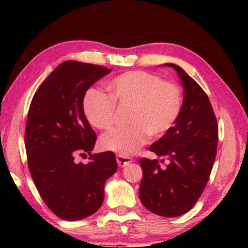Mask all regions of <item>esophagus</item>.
<instances>
[{
	"label": "esophagus",
	"instance_id": "1",
	"mask_svg": "<svg viewBox=\"0 0 248 248\" xmlns=\"http://www.w3.org/2000/svg\"><path fill=\"white\" fill-rule=\"evenodd\" d=\"M116 159H117V163H118V165L120 167H124L125 165H128V164H130V163L132 162V158L131 157L125 156V155H123V154L117 155Z\"/></svg>",
	"mask_w": 248,
	"mask_h": 248
}]
</instances>
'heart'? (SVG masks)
<instances>
[{"label": "heart", "mask_w": 248, "mask_h": 248, "mask_svg": "<svg viewBox=\"0 0 248 248\" xmlns=\"http://www.w3.org/2000/svg\"><path fill=\"white\" fill-rule=\"evenodd\" d=\"M111 98L91 89L84 95L83 115L92 127L104 130L110 127L115 104L130 106L127 127L115 128L103 134L99 146L123 155L137 152L149 137L161 138L174 127L183 107L179 87L163 81L156 74L145 71H129L107 84Z\"/></svg>", "instance_id": "obj_1"}]
</instances>
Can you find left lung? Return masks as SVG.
Returning <instances> with one entry per match:
<instances>
[{"mask_svg":"<svg viewBox=\"0 0 248 248\" xmlns=\"http://www.w3.org/2000/svg\"><path fill=\"white\" fill-rule=\"evenodd\" d=\"M184 87L182 112L174 127L150 146L158 159L142 158L139 196L155 215L174 217L189 211L202 194L217 155V123L207 94L180 66ZM167 161L166 167L160 163Z\"/></svg>","mask_w":248,"mask_h":248,"instance_id":"8db88e82","label":"left lung"}]
</instances>
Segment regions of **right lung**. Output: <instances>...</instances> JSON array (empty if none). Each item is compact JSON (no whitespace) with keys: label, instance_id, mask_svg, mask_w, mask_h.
<instances>
[{"label":"right lung","instance_id":"add662e5","mask_svg":"<svg viewBox=\"0 0 248 248\" xmlns=\"http://www.w3.org/2000/svg\"><path fill=\"white\" fill-rule=\"evenodd\" d=\"M111 70L64 61L45 79L29 107L25 145L31 175L41 198L61 219L78 221L97 211L104 186L115 174V154H91L96 133L83 115L86 91ZM90 155L87 165L78 155Z\"/></svg>","mask_w":248,"mask_h":248}]
</instances>
